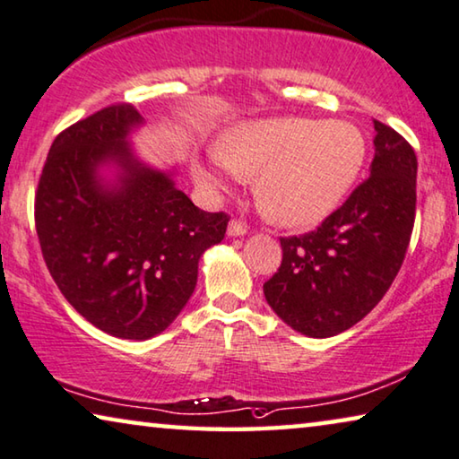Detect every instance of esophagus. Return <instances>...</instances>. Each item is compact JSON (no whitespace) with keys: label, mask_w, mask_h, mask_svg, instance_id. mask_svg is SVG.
Listing matches in <instances>:
<instances>
[{"label":"esophagus","mask_w":459,"mask_h":459,"mask_svg":"<svg viewBox=\"0 0 459 459\" xmlns=\"http://www.w3.org/2000/svg\"><path fill=\"white\" fill-rule=\"evenodd\" d=\"M243 235H247V224L238 221V218H232L229 222V237H243Z\"/></svg>","instance_id":"1"}]
</instances>
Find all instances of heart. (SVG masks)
Masks as SVG:
<instances>
[{
	"mask_svg": "<svg viewBox=\"0 0 459 459\" xmlns=\"http://www.w3.org/2000/svg\"><path fill=\"white\" fill-rule=\"evenodd\" d=\"M367 142L346 121L272 117L245 121L224 132L212 164H194L206 191L222 177H255V197L272 221L309 227L332 214L357 183Z\"/></svg>",
	"mask_w": 459,
	"mask_h": 459,
	"instance_id": "b5f03b06",
	"label": "heart"
}]
</instances>
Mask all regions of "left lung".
<instances>
[{
  "mask_svg": "<svg viewBox=\"0 0 459 459\" xmlns=\"http://www.w3.org/2000/svg\"><path fill=\"white\" fill-rule=\"evenodd\" d=\"M371 175L316 230L280 237L282 264L264 284L273 313L311 338L367 316L404 264L416 216L414 148L375 121Z\"/></svg>",
  "mask_w": 459,
  "mask_h": 459,
  "instance_id": "8db88e82",
  "label": "left lung"
}]
</instances>
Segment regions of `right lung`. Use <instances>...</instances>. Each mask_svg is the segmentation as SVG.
<instances>
[{"instance_id": "obj_1", "label": "right lung", "mask_w": 459, "mask_h": 459, "mask_svg": "<svg viewBox=\"0 0 459 459\" xmlns=\"http://www.w3.org/2000/svg\"><path fill=\"white\" fill-rule=\"evenodd\" d=\"M142 117L115 102L53 140L34 194V224L47 270L82 317L111 336L148 340L179 316L197 282V262L230 221L204 212L170 175L132 156L127 134ZM124 173L100 186V163Z\"/></svg>"}]
</instances>
